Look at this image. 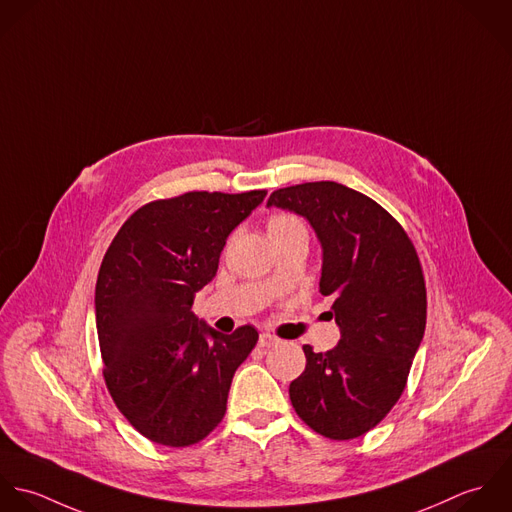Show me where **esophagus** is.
Returning a JSON list of instances; mask_svg holds the SVG:
<instances>
[{
	"instance_id": "34e87169",
	"label": "esophagus",
	"mask_w": 512,
	"mask_h": 512,
	"mask_svg": "<svg viewBox=\"0 0 512 512\" xmlns=\"http://www.w3.org/2000/svg\"><path fill=\"white\" fill-rule=\"evenodd\" d=\"M277 344H279V338H275V336L269 334V332H261V336H259V346L271 348V346H277Z\"/></svg>"
}]
</instances>
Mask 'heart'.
I'll list each match as a JSON object with an SVG mask.
<instances>
[{
	"label": "heart",
	"mask_w": 512,
	"mask_h": 512,
	"mask_svg": "<svg viewBox=\"0 0 512 512\" xmlns=\"http://www.w3.org/2000/svg\"><path fill=\"white\" fill-rule=\"evenodd\" d=\"M299 225H303V223H301L297 217H291V215H275V217H271V221H269V235H275V233H281V231L299 227Z\"/></svg>",
	"instance_id": "obj_1"
}]
</instances>
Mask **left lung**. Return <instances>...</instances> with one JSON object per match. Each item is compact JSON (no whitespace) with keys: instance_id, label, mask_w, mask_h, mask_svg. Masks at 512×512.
Here are the masks:
<instances>
[{"instance_id":"8db88e82","label":"left lung","mask_w":512,"mask_h":512,"mask_svg":"<svg viewBox=\"0 0 512 512\" xmlns=\"http://www.w3.org/2000/svg\"><path fill=\"white\" fill-rule=\"evenodd\" d=\"M267 205L295 211L322 245L320 293L340 342L328 352L305 344L307 368L291 382L299 417L328 439H354L400 400L425 330L427 297L404 227L368 196L336 182L281 188Z\"/></svg>"}]
</instances>
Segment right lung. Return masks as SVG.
Here are the masks:
<instances>
[{
  "instance_id": "add662e5",
  "label": "right lung",
  "mask_w": 512,
  "mask_h": 512,
  "mask_svg": "<svg viewBox=\"0 0 512 512\" xmlns=\"http://www.w3.org/2000/svg\"><path fill=\"white\" fill-rule=\"evenodd\" d=\"M188 192L136 209L104 253L95 312L106 388L154 443L188 447L223 419L231 380L255 348L251 324L221 334L194 312L229 233L265 200Z\"/></svg>"
}]
</instances>
